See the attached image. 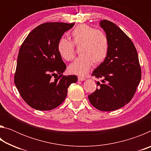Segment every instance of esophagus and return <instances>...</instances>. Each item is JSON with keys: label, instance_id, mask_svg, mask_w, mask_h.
Returning a JSON list of instances; mask_svg holds the SVG:
<instances>
[{"label": "esophagus", "instance_id": "1", "mask_svg": "<svg viewBox=\"0 0 151 151\" xmlns=\"http://www.w3.org/2000/svg\"><path fill=\"white\" fill-rule=\"evenodd\" d=\"M85 78H84V77H81V76H78V81H85Z\"/></svg>", "mask_w": 151, "mask_h": 151}]
</instances>
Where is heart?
I'll list each match as a JSON object with an SVG mask.
<instances>
[{"label": "heart", "mask_w": 151, "mask_h": 151, "mask_svg": "<svg viewBox=\"0 0 151 151\" xmlns=\"http://www.w3.org/2000/svg\"><path fill=\"white\" fill-rule=\"evenodd\" d=\"M73 42L61 38L57 50L63 59L70 60L75 57L74 44L79 48L81 56L68 66V72L78 76H84L92 65H98L105 59L109 50V41L103 32L95 30L86 24L76 27L71 32Z\"/></svg>", "instance_id": "obj_1"}]
</instances>
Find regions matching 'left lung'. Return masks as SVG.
Returning <instances> with one entry per match:
<instances>
[{
  "label": "left lung",
  "mask_w": 151,
  "mask_h": 151,
  "mask_svg": "<svg viewBox=\"0 0 151 151\" xmlns=\"http://www.w3.org/2000/svg\"><path fill=\"white\" fill-rule=\"evenodd\" d=\"M109 50L105 59L92 75L101 78L99 88L88 95L92 105L99 111H112L124 106L133 97L141 78L138 53L130 38L116 25L103 20Z\"/></svg>",
  "instance_id": "8db88e82"
}]
</instances>
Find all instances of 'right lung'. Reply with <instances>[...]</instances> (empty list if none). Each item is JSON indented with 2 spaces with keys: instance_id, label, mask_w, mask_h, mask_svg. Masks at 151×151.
Masks as SVG:
<instances>
[{
  "instance_id": "right-lung-1",
  "label": "right lung",
  "mask_w": 151,
  "mask_h": 151,
  "mask_svg": "<svg viewBox=\"0 0 151 151\" xmlns=\"http://www.w3.org/2000/svg\"><path fill=\"white\" fill-rule=\"evenodd\" d=\"M74 24L43 23L29 33L20 48L14 84L33 109L50 111L58 106L65 101L68 86L77 81L75 75L63 76L66 66L57 50L62 36Z\"/></svg>"
}]
</instances>
